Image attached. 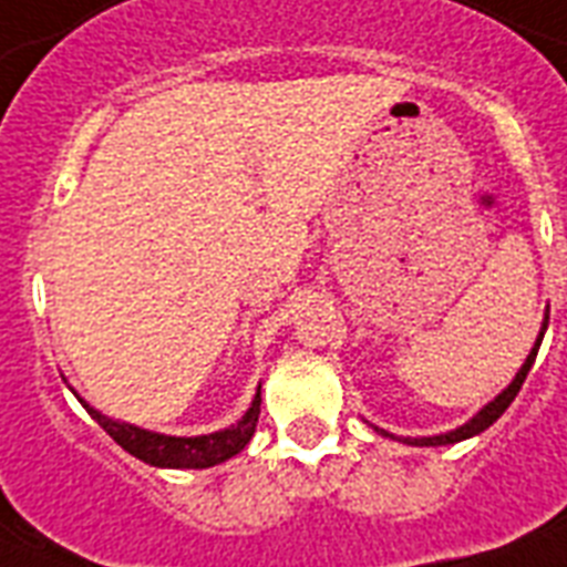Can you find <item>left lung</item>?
<instances>
[{
  "instance_id": "left-lung-1",
  "label": "left lung",
  "mask_w": 567,
  "mask_h": 567,
  "mask_svg": "<svg viewBox=\"0 0 567 567\" xmlns=\"http://www.w3.org/2000/svg\"><path fill=\"white\" fill-rule=\"evenodd\" d=\"M547 320H550V309H545V320H542V329H538V338L536 344H533V350H529V355L524 359V364H520V371L515 373V379H512L509 385L503 388L501 394L494 396L492 403H485L480 412L471 417V421H465L462 426H456V430L450 432H441V435H421V439H409V435H400V439H394L388 430H379V426H373V432H379V435H385V439H394V441H403V444H412V447H444V444H456V441H465V439H474V435H480V432H485L488 426H492L497 417H501L506 409L512 405V400L518 396L520 385H524V379H527L529 368H533V362H536L538 355V347H542V338H545L547 332Z\"/></svg>"
}]
</instances>
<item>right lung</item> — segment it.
<instances>
[{"label":"right lung","mask_w":567,"mask_h":567,"mask_svg":"<svg viewBox=\"0 0 567 567\" xmlns=\"http://www.w3.org/2000/svg\"><path fill=\"white\" fill-rule=\"evenodd\" d=\"M73 391V388H70ZM75 394V391H73ZM79 396V394H75ZM79 403L87 409L93 421L100 423L102 430L109 432L111 439L117 441L120 447L132 453L135 458L146 462L153 467H214L226 462V458L238 456L240 450L247 447L252 432H256L258 412H261V385L256 388V396L238 423H231L226 430L208 432V435H164V432L141 430L135 423L114 421L109 414H102L100 409H93L91 403H84L79 396Z\"/></svg>","instance_id":"1"}]
</instances>
